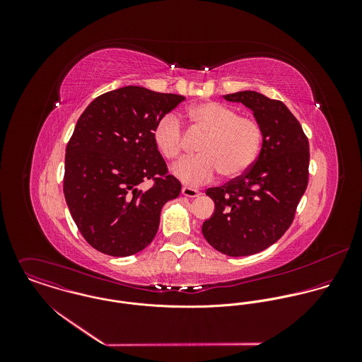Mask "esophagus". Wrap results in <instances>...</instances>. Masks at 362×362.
Wrapping results in <instances>:
<instances>
[{"mask_svg":"<svg viewBox=\"0 0 362 362\" xmlns=\"http://www.w3.org/2000/svg\"><path fill=\"white\" fill-rule=\"evenodd\" d=\"M181 194H182L184 197H187V198H197V197L201 195V192H199L198 189L191 188V187H184V188L181 189Z\"/></svg>","mask_w":362,"mask_h":362,"instance_id":"esophagus-1","label":"esophagus"}]
</instances>
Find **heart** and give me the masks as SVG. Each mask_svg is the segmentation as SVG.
Segmentation results:
<instances>
[{
    "label": "heart",
    "instance_id": "1",
    "mask_svg": "<svg viewBox=\"0 0 362 362\" xmlns=\"http://www.w3.org/2000/svg\"><path fill=\"white\" fill-rule=\"evenodd\" d=\"M191 131L204 135L195 157L184 158L173 167V174L185 185H201L218 173L237 178L258 158L263 131L255 118L238 115L224 104L204 102L189 107ZM153 141L167 160H175L184 146V131L177 115L165 114L153 129Z\"/></svg>",
    "mask_w": 362,
    "mask_h": 362
}]
</instances>
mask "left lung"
Masks as SVG:
<instances>
[{
	"label": "left lung",
	"instance_id": "obj_1",
	"mask_svg": "<svg viewBox=\"0 0 362 362\" xmlns=\"http://www.w3.org/2000/svg\"><path fill=\"white\" fill-rule=\"evenodd\" d=\"M254 112L263 131L257 161L241 177L209 188L214 211L202 234L218 252L248 257L274 244L293 223L308 185L310 144L298 119L283 102L254 90L223 96Z\"/></svg>",
	"mask_w": 362,
	"mask_h": 362
}]
</instances>
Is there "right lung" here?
<instances>
[{"label":"right lung","instance_id":"right-lung-1","mask_svg":"<svg viewBox=\"0 0 362 362\" xmlns=\"http://www.w3.org/2000/svg\"><path fill=\"white\" fill-rule=\"evenodd\" d=\"M185 98L125 86L96 98L79 117L66 145L64 195L83 238L111 257L145 250L161 207L181 192L157 151V121ZM155 179L149 190L141 184Z\"/></svg>","mask_w":362,"mask_h":362}]
</instances>
